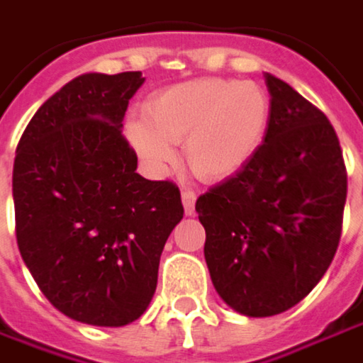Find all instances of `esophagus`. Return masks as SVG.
I'll list each match as a JSON object with an SVG mask.
<instances>
[{
  "mask_svg": "<svg viewBox=\"0 0 363 363\" xmlns=\"http://www.w3.org/2000/svg\"><path fill=\"white\" fill-rule=\"evenodd\" d=\"M182 197V207H184V213L186 216H193L195 213V201H197V195L189 189H184L181 193Z\"/></svg>",
  "mask_w": 363,
  "mask_h": 363,
  "instance_id": "obj_1",
  "label": "esophagus"
}]
</instances>
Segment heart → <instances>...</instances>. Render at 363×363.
Segmentation results:
<instances>
[{
    "mask_svg": "<svg viewBox=\"0 0 363 363\" xmlns=\"http://www.w3.org/2000/svg\"><path fill=\"white\" fill-rule=\"evenodd\" d=\"M269 125V96L255 82L203 77L170 86L150 98L143 121L127 133L138 154L162 168L184 143V162L207 182L238 174L259 152Z\"/></svg>",
    "mask_w": 363,
    "mask_h": 363,
    "instance_id": "heart-1",
    "label": "heart"
}]
</instances>
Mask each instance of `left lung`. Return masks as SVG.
<instances>
[{
	"label": "left lung",
	"instance_id": "left-lung-1",
	"mask_svg": "<svg viewBox=\"0 0 363 363\" xmlns=\"http://www.w3.org/2000/svg\"><path fill=\"white\" fill-rule=\"evenodd\" d=\"M269 125L245 168L201 195L205 263L213 288L245 316L296 306L337 252L347 172L337 133L314 104L265 74Z\"/></svg>",
	"mask_w": 363,
	"mask_h": 363
}]
</instances>
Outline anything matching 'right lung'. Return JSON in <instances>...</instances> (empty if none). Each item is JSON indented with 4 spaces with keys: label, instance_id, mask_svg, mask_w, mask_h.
I'll list each match as a JSON object with an SVG mask.
<instances>
[{
    "label": "right lung",
    "instance_id": "obj_1",
    "mask_svg": "<svg viewBox=\"0 0 363 363\" xmlns=\"http://www.w3.org/2000/svg\"><path fill=\"white\" fill-rule=\"evenodd\" d=\"M141 72L77 75L30 118L13 160L18 248L65 316L123 327L145 312L164 245L182 220L181 191L138 174L123 138Z\"/></svg>",
    "mask_w": 363,
    "mask_h": 363
}]
</instances>
